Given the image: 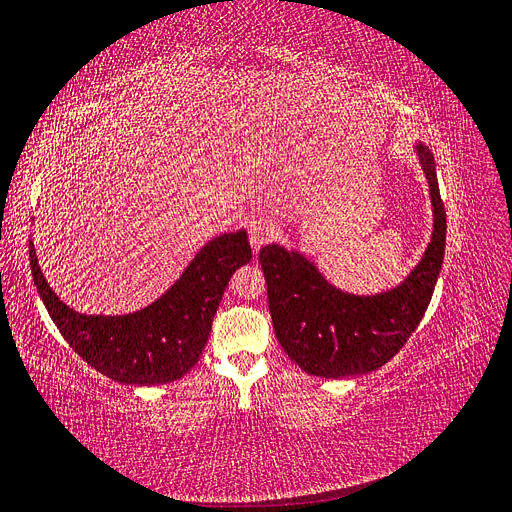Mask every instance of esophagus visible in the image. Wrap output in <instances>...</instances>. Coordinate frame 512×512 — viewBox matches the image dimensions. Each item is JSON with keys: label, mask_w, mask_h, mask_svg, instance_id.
<instances>
[{"label": "esophagus", "mask_w": 512, "mask_h": 512, "mask_svg": "<svg viewBox=\"0 0 512 512\" xmlns=\"http://www.w3.org/2000/svg\"><path fill=\"white\" fill-rule=\"evenodd\" d=\"M274 236V221L270 217L257 215L249 221V240L253 249H259V246L266 244Z\"/></svg>", "instance_id": "1"}]
</instances>
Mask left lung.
I'll list each match as a JSON object with an SVG mask.
<instances>
[{
	"mask_svg": "<svg viewBox=\"0 0 512 512\" xmlns=\"http://www.w3.org/2000/svg\"><path fill=\"white\" fill-rule=\"evenodd\" d=\"M430 185L434 232L428 249L401 287L373 297L337 291L299 253L278 244L259 251L278 342L301 369L318 377H350L380 369L399 352L430 304L445 255V204L430 149L418 145Z\"/></svg>",
	"mask_w": 512,
	"mask_h": 512,
	"instance_id": "1",
	"label": "left lung"
}]
</instances>
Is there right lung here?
Masks as SVG:
<instances>
[{
    "instance_id": "right-lung-1",
    "label": "right lung",
    "mask_w": 512,
    "mask_h": 512,
    "mask_svg": "<svg viewBox=\"0 0 512 512\" xmlns=\"http://www.w3.org/2000/svg\"><path fill=\"white\" fill-rule=\"evenodd\" d=\"M251 257L246 232L223 234L208 242L175 285L145 310L84 316L52 293L29 242L33 282L65 342L109 380L135 386L181 380L198 363L227 282Z\"/></svg>"
}]
</instances>
